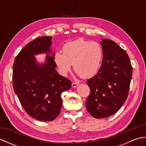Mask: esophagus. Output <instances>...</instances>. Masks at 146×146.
I'll use <instances>...</instances> for the list:
<instances>
[{
    "instance_id": "obj_1",
    "label": "esophagus",
    "mask_w": 146,
    "mask_h": 146,
    "mask_svg": "<svg viewBox=\"0 0 146 146\" xmlns=\"http://www.w3.org/2000/svg\"><path fill=\"white\" fill-rule=\"evenodd\" d=\"M71 85H72V87L73 88H75L76 86H78L79 85V83H76V82H73L72 84H71Z\"/></svg>"
}]
</instances>
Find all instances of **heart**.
<instances>
[{"mask_svg": "<svg viewBox=\"0 0 146 146\" xmlns=\"http://www.w3.org/2000/svg\"><path fill=\"white\" fill-rule=\"evenodd\" d=\"M63 53L56 52L54 61L60 75L65 76L70 72L71 65L82 78L94 76L100 70L104 58V49L100 43L83 38L66 43Z\"/></svg>", "mask_w": 146, "mask_h": 146, "instance_id": "obj_1", "label": "heart"}]
</instances>
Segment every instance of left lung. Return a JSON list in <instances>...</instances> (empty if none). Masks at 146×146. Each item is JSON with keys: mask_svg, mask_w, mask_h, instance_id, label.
Masks as SVG:
<instances>
[{"mask_svg": "<svg viewBox=\"0 0 146 146\" xmlns=\"http://www.w3.org/2000/svg\"><path fill=\"white\" fill-rule=\"evenodd\" d=\"M102 40L104 58L101 67L86 82L90 89L86 108L97 119L112 115L122 107L127 98L132 75L126 51L111 40Z\"/></svg>", "mask_w": 146, "mask_h": 146, "instance_id": "1", "label": "left lung"}]
</instances>
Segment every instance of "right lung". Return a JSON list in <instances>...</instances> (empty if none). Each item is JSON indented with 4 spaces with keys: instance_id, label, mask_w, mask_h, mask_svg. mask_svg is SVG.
<instances>
[{
    "instance_id": "add662e5",
    "label": "right lung",
    "mask_w": 146,
    "mask_h": 146,
    "mask_svg": "<svg viewBox=\"0 0 146 146\" xmlns=\"http://www.w3.org/2000/svg\"><path fill=\"white\" fill-rule=\"evenodd\" d=\"M52 37L42 36L21 49L13 65V88L24 109L33 119L43 122L54 120L63 104L61 94L70 90L71 82L59 75L51 50ZM48 54L44 64L34 56Z\"/></svg>"
}]
</instances>
